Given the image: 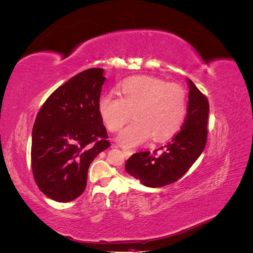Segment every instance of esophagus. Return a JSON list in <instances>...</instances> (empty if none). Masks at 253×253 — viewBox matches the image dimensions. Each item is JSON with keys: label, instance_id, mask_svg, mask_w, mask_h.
<instances>
[{"label": "esophagus", "instance_id": "esophagus-1", "mask_svg": "<svg viewBox=\"0 0 253 253\" xmlns=\"http://www.w3.org/2000/svg\"><path fill=\"white\" fill-rule=\"evenodd\" d=\"M122 152H124V155L127 158V157H129L131 156L132 154H133V151L132 150H128V149H124L122 150Z\"/></svg>", "mask_w": 253, "mask_h": 253}]
</instances>
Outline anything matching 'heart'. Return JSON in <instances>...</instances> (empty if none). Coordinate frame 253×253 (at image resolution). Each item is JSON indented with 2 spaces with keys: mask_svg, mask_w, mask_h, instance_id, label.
<instances>
[{
  "mask_svg": "<svg viewBox=\"0 0 253 253\" xmlns=\"http://www.w3.org/2000/svg\"><path fill=\"white\" fill-rule=\"evenodd\" d=\"M187 94L182 86L165 80L135 76L121 82L119 97L108 95L99 101V114L111 132H118V142L134 148L150 137L163 141L177 133L187 115Z\"/></svg>",
  "mask_w": 253,
  "mask_h": 253,
  "instance_id": "heart-1",
  "label": "heart"
}]
</instances>
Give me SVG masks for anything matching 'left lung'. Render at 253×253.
<instances>
[{
	"label": "left lung",
	"mask_w": 253,
	"mask_h": 253,
	"mask_svg": "<svg viewBox=\"0 0 253 253\" xmlns=\"http://www.w3.org/2000/svg\"><path fill=\"white\" fill-rule=\"evenodd\" d=\"M189 102L186 120L180 131L164 147L138 152L126 163V171L142 185L158 188L170 185L185 175L203 153L208 137L209 102L195 84L188 79ZM162 149L158 157L156 152Z\"/></svg>",
	"instance_id": "1"
}]
</instances>
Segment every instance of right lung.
Listing matches in <instances>:
<instances>
[{
  "mask_svg": "<svg viewBox=\"0 0 253 253\" xmlns=\"http://www.w3.org/2000/svg\"><path fill=\"white\" fill-rule=\"evenodd\" d=\"M103 68L71 78L46 99L33 127L32 169L37 186L59 203L85 190L89 165L110 147L99 114Z\"/></svg>",
  "mask_w": 253,
  "mask_h": 253,
  "instance_id": "right-lung-1",
  "label": "right lung"
}]
</instances>
